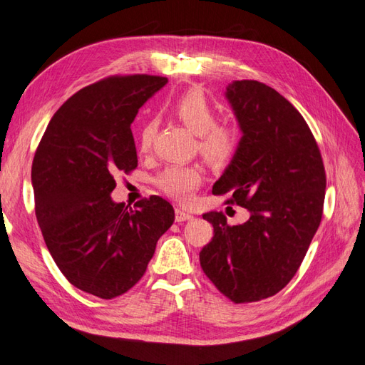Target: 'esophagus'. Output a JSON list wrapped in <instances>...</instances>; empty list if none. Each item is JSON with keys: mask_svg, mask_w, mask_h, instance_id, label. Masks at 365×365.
<instances>
[{"mask_svg": "<svg viewBox=\"0 0 365 365\" xmlns=\"http://www.w3.org/2000/svg\"><path fill=\"white\" fill-rule=\"evenodd\" d=\"M193 215H190V213L184 212L181 209H176L175 210V220L178 221V223H181V221H187V220H192Z\"/></svg>", "mask_w": 365, "mask_h": 365, "instance_id": "esophagus-1", "label": "esophagus"}]
</instances>
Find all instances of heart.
Masks as SVG:
<instances>
[{
	"label": "heart",
	"instance_id": "heart-1",
	"mask_svg": "<svg viewBox=\"0 0 365 365\" xmlns=\"http://www.w3.org/2000/svg\"><path fill=\"white\" fill-rule=\"evenodd\" d=\"M176 120L197 135V147L201 158L213 168L225 167L232 159L238 136L232 127L218 125L217 113L201 91H189L170 106ZM158 123L150 119L139 131V150L148 152L153 145ZM202 180L201 170L195 165H168L158 175L156 184L164 193L178 201H189L193 190Z\"/></svg>",
	"mask_w": 365,
	"mask_h": 365
}]
</instances>
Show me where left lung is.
<instances>
[{
    "instance_id": "1",
    "label": "left lung",
    "mask_w": 365,
    "mask_h": 365,
    "mask_svg": "<svg viewBox=\"0 0 365 365\" xmlns=\"http://www.w3.org/2000/svg\"><path fill=\"white\" fill-rule=\"evenodd\" d=\"M243 136L213 195L250 210L229 226L221 212L204 213L213 237L200 263L235 304L277 294L294 277L321 225L327 178L317 142L302 114L274 88L235 80L226 88Z\"/></svg>"
}]
</instances>
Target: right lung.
Masks as SVG:
<instances>
[{
  "label": "right lung",
  "instance_id": "right-lung-1",
  "mask_svg": "<svg viewBox=\"0 0 365 365\" xmlns=\"http://www.w3.org/2000/svg\"><path fill=\"white\" fill-rule=\"evenodd\" d=\"M165 77L113 76L83 88L52 115L32 163L35 215L48 250L69 283L113 299L144 275L156 243L173 225L161 197L135 209L114 202L118 173L138 167L131 123Z\"/></svg>",
  "mask_w": 365,
  "mask_h": 365
}]
</instances>
